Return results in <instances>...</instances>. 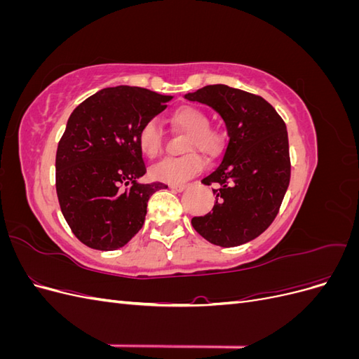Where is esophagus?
Instances as JSON below:
<instances>
[{"instance_id": "obj_1", "label": "esophagus", "mask_w": 359, "mask_h": 359, "mask_svg": "<svg viewBox=\"0 0 359 359\" xmlns=\"http://www.w3.org/2000/svg\"><path fill=\"white\" fill-rule=\"evenodd\" d=\"M173 191H184V190H186V184H170V186H169Z\"/></svg>"}]
</instances>
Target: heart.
Returning a JSON list of instances; mask_svg holds the SVG:
<instances>
[{
	"label": "heart",
	"mask_w": 359,
	"mask_h": 359,
	"mask_svg": "<svg viewBox=\"0 0 359 359\" xmlns=\"http://www.w3.org/2000/svg\"><path fill=\"white\" fill-rule=\"evenodd\" d=\"M170 123L182 132L189 133L186 151L194 148L201 149L206 156L219 153L223 137L219 132L210 128V116L196 106H181L170 115ZM137 147L140 153L148 158H156L163 149V132L157 119H148L137 133ZM203 169V158L196 154H186L181 157H168L151 168L149 173L156 181L168 184H181L193 178Z\"/></svg>",
	"instance_id": "heart-1"
}]
</instances>
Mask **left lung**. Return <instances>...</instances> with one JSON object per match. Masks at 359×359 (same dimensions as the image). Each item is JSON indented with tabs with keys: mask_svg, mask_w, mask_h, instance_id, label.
<instances>
[{
	"mask_svg": "<svg viewBox=\"0 0 359 359\" xmlns=\"http://www.w3.org/2000/svg\"><path fill=\"white\" fill-rule=\"evenodd\" d=\"M222 116L229 142L222 163L202 180L212 189V212L193 217L206 241L235 247L255 240L273 223L290 180L286 124L265 99L227 85H208L184 95Z\"/></svg>",
	"mask_w": 359,
	"mask_h": 359,
	"instance_id": "obj_1",
	"label": "left lung"
}]
</instances>
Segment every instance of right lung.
<instances>
[{
	"mask_svg": "<svg viewBox=\"0 0 359 359\" xmlns=\"http://www.w3.org/2000/svg\"><path fill=\"white\" fill-rule=\"evenodd\" d=\"M172 95L139 86L103 88L72 112L55 158L57 194L76 238L102 252L124 247L144 226L151 194L139 128L165 111ZM126 189H123V186Z\"/></svg>",
	"mask_w": 359,
	"mask_h": 359,
	"instance_id": "right-lung-1",
	"label": "right lung"
}]
</instances>
